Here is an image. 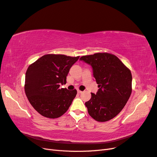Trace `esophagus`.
<instances>
[{
	"label": "esophagus",
	"mask_w": 157,
	"mask_h": 157,
	"mask_svg": "<svg viewBox=\"0 0 157 157\" xmlns=\"http://www.w3.org/2000/svg\"><path fill=\"white\" fill-rule=\"evenodd\" d=\"M77 92H78V94H81V93H82V91H80V90H77Z\"/></svg>",
	"instance_id": "obj_1"
}]
</instances>
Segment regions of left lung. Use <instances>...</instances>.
<instances>
[{
	"mask_svg": "<svg viewBox=\"0 0 157 157\" xmlns=\"http://www.w3.org/2000/svg\"><path fill=\"white\" fill-rule=\"evenodd\" d=\"M80 60L92 66L99 88L96 94L91 93V99L85 103L89 115L98 122L112 119L122 110L131 95L130 69L109 53L84 56Z\"/></svg>",
	"mask_w": 157,
	"mask_h": 157,
	"instance_id": "8db88e82",
	"label": "left lung"
}]
</instances>
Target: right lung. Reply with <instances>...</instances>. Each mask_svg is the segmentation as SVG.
Returning a JSON list of instances; mask_svg holds the SVG:
<instances>
[{"label":"right lung","mask_w":157,"mask_h":157,"mask_svg":"<svg viewBox=\"0 0 157 157\" xmlns=\"http://www.w3.org/2000/svg\"><path fill=\"white\" fill-rule=\"evenodd\" d=\"M78 58L79 56L46 54L29 66L25 92L31 105L41 115L56 118L68 110L77 92L59 86L66 84L69 70Z\"/></svg>","instance_id":"obj_1"}]
</instances>
